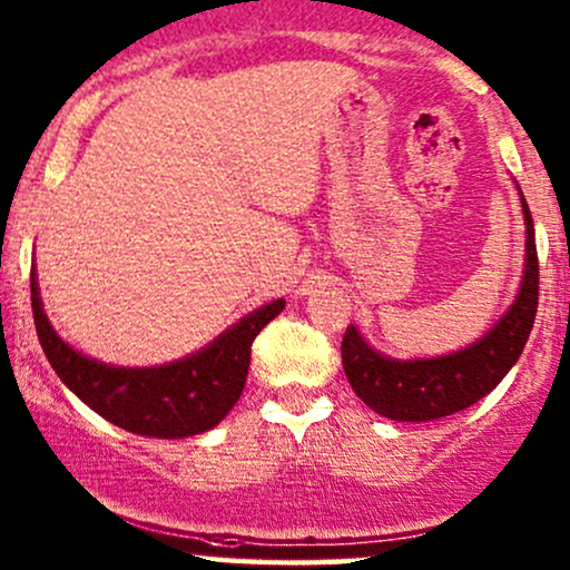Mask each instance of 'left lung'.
<instances>
[{
    "label": "left lung",
    "instance_id": "8db88e82",
    "mask_svg": "<svg viewBox=\"0 0 570 570\" xmlns=\"http://www.w3.org/2000/svg\"><path fill=\"white\" fill-rule=\"evenodd\" d=\"M525 218V266L520 291L497 325L474 344L440 357L397 360L373 350L350 325L341 341L346 379L371 411L392 421H434L453 416L485 397L512 371L531 336L539 306V258L533 218L520 191Z\"/></svg>",
    "mask_w": 570,
    "mask_h": 570
}]
</instances>
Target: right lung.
<instances>
[{
	"label": "right lung",
	"mask_w": 570,
	"mask_h": 570,
	"mask_svg": "<svg viewBox=\"0 0 570 570\" xmlns=\"http://www.w3.org/2000/svg\"><path fill=\"white\" fill-rule=\"evenodd\" d=\"M31 309L52 371L87 407L132 434L178 440L213 430L237 405L253 338L285 309V301L245 314L199 352L151 367L100 363L66 344L45 314L37 269H31Z\"/></svg>",
	"instance_id": "1"
}]
</instances>
